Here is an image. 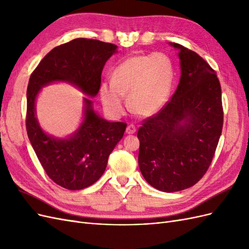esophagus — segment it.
Wrapping results in <instances>:
<instances>
[{
	"label": "esophagus",
	"mask_w": 249,
	"mask_h": 249,
	"mask_svg": "<svg viewBox=\"0 0 249 249\" xmlns=\"http://www.w3.org/2000/svg\"><path fill=\"white\" fill-rule=\"evenodd\" d=\"M125 133L126 134H135L136 133V127H135V125H133V124H129L126 126Z\"/></svg>",
	"instance_id": "34e87169"
}]
</instances>
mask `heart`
<instances>
[{
	"label": "heart",
	"instance_id": "heart-1",
	"mask_svg": "<svg viewBox=\"0 0 249 249\" xmlns=\"http://www.w3.org/2000/svg\"><path fill=\"white\" fill-rule=\"evenodd\" d=\"M172 79V63L162 53L131 56L115 67L111 81L102 83L100 99L110 116L119 117L124 113L127 94L130 109L148 117L167 102Z\"/></svg>",
	"mask_w": 249,
	"mask_h": 249
}]
</instances>
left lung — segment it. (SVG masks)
<instances>
[{
  "label": "left lung",
  "instance_id": "8db88e82",
  "mask_svg": "<svg viewBox=\"0 0 249 249\" xmlns=\"http://www.w3.org/2000/svg\"><path fill=\"white\" fill-rule=\"evenodd\" d=\"M180 78L171 100L138 130V164L156 189L177 192L196 184L213 160L223 124L221 87L215 71L178 43Z\"/></svg>",
  "mask_w": 249,
  "mask_h": 249
}]
</instances>
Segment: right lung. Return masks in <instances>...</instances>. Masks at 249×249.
<instances>
[{
  "instance_id": "add662e5",
  "label": "right lung",
  "mask_w": 249,
  "mask_h": 249,
  "mask_svg": "<svg viewBox=\"0 0 249 249\" xmlns=\"http://www.w3.org/2000/svg\"><path fill=\"white\" fill-rule=\"evenodd\" d=\"M117 46L95 39L76 38L53 49L32 72L27 89V133L35 154L49 178L69 190H81L99 179L108 158L125 131L124 123H111L93 109L85 98L83 120L66 139L44 132L36 117V99L42 87L65 81L89 97L99 93L101 76Z\"/></svg>"
}]
</instances>
